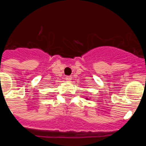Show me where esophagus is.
<instances>
[{
  "label": "esophagus",
  "instance_id": "esophagus-1",
  "mask_svg": "<svg viewBox=\"0 0 146 146\" xmlns=\"http://www.w3.org/2000/svg\"><path fill=\"white\" fill-rule=\"evenodd\" d=\"M65 79H66V81H69H69L72 80V76H66V77Z\"/></svg>",
  "mask_w": 146,
  "mask_h": 146
}]
</instances>
